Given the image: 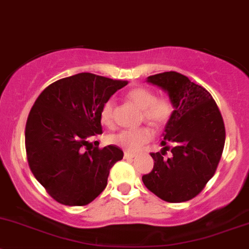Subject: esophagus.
Wrapping results in <instances>:
<instances>
[{
	"instance_id": "1",
	"label": "esophagus",
	"mask_w": 249,
	"mask_h": 249,
	"mask_svg": "<svg viewBox=\"0 0 249 249\" xmlns=\"http://www.w3.org/2000/svg\"><path fill=\"white\" fill-rule=\"evenodd\" d=\"M135 157V153H132V152H124V158H134Z\"/></svg>"
}]
</instances>
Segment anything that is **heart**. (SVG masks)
<instances>
[{
	"label": "heart",
	"instance_id": "obj_1",
	"mask_svg": "<svg viewBox=\"0 0 249 249\" xmlns=\"http://www.w3.org/2000/svg\"><path fill=\"white\" fill-rule=\"evenodd\" d=\"M125 98L137 106L142 111V119L152 124H162L168 121L173 112V103L166 97H156L155 92L147 87H134L125 93ZM115 103L112 99H107L99 110L101 122L107 127L114 124ZM153 138V130L147 125L135 129H122L110 134L107 142L112 145L124 148L125 151L140 150L145 143Z\"/></svg>",
	"mask_w": 249,
	"mask_h": 249
}]
</instances>
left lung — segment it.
Masks as SVG:
<instances>
[{
	"instance_id": "obj_1",
	"label": "left lung",
	"mask_w": 249,
	"mask_h": 249,
	"mask_svg": "<svg viewBox=\"0 0 249 249\" xmlns=\"http://www.w3.org/2000/svg\"><path fill=\"white\" fill-rule=\"evenodd\" d=\"M147 83L168 92L175 110L165 125L163 150L151 153L155 165L142 182L164 201L191 200L216 173L225 142L223 117L211 93L178 71L151 75ZM168 149L172 156L165 159Z\"/></svg>"
}]
</instances>
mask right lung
<instances>
[{"label": "right lung", "instance_id": "right-lung-1", "mask_svg": "<svg viewBox=\"0 0 249 249\" xmlns=\"http://www.w3.org/2000/svg\"><path fill=\"white\" fill-rule=\"evenodd\" d=\"M127 84L79 73L50 84L36 99L25 128L27 162L60 204L85 206L93 201L107 187L110 169L124 157L119 146L91 148L89 140L102 134L103 103Z\"/></svg>", "mask_w": 249, "mask_h": 249}]
</instances>
